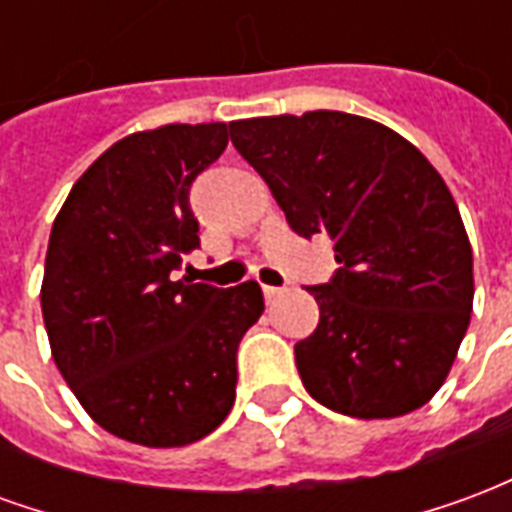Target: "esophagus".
Listing matches in <instances>:
<instances>
[{
    "label": "esophagus",
    "instance_id": "obj_1",
    "mask_svg": "<svg viewBox=\"0 0 512 512\" xmlns=\"http://www.w3.org/2000/svg\"><path fill=\"white\" fill-rule=\"evenodd\" d=\"M282 293H285V288H277V285H263V296H266V301L279 299Z\"/></svg>",
    "mask_w": 512,
    "mask_h": 512
}]
</instances>
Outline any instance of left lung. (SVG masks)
Wrapping results in <instances>:
<instances>
[{
    "label": "left lung",
    "instance_id": "left-lung-1",
    "mask_svg": "<svg viewBox=\"0 0 512 512\" xmlns=\"http://www.w3.org/2000/svg\"><path fill=\"white\" fill-rule=\"evenodd\" d=\"M288 224L340 263L307 288L318 329L296 343L304 389L337 414L403 417L450 376L474 301L472 244L447 183L408 139L345 112L230 123Z\"/></svg>",
    "mask_w": 512,
    "mask_h": 512
}]
</instances>
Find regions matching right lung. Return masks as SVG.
<instances>
[{"label":"right lung","instance_id":"add662e5","mask_svg":"<svg viewBox=\"0 0 512 512\" xmlns=\"http://www.w3.org/2000/svg\"><path fill=\"white\" fill-rule=\"evenodd\" d=\"M227 123L136 131L98 156L54 219L40 285L51 359L90 417L142 447H186L235 403V351L263 315L257 282L172 279L200 246L189 189Z\"/></svg>","mask_w":512,"mask_h":512}]
</instances>
